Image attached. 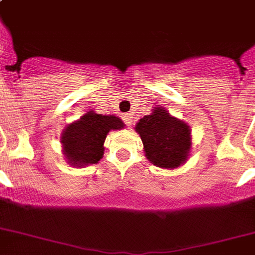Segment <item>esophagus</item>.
I'll return each mask as SVG.
<instances>
[{"label":"esophagus","mask_w":255,"mask_h":255,"mask_svg":"<svg viewBox=\"0 0 255 255\" xmlns=\"http://www.w3.org/2000/svg\"><path fill=\"white\" fill-rule=\"evenodd\" d=\"M123 120H124V123L127 124V126H132V115L131 113H124L123 115Z\"/></svg>","instance_id":"34e87169"}]
</instances>
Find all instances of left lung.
Masks as SVG:
<instances>
[{
  "label": "left lung",
  "mask_w": 255,
  "mask_h": 255,
  "mask_svg": "<svg viewBox=\"0 0 255 255\" xmlns=\"http://www.w3.org/2000/svg\"><path fill=\"white\" fill-rule=\"evenodd\" d=\"M135 131L142 139L146 158L156 167L171 170L188 161L192 148L190 127L165 108L155 107L136 123Z\"/></svg>",
  "instance_id": "obj_1"
}]
</instances>
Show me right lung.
<instances>
[{"label": "right lung", "instance_id": "add662e5", "mask_svg": "<svg viewBox=\"0 0 255 255\" xmlns=\"http://www.w3.org/2000/svg\"><path fill=\"white\" fill-rule=\"evenodd\" d=\"M124 123L115 115L86 112L77 122L67 124L60 135L66 162L74 167L99 163L104 155V142L109 131L124 128Z\"/></svg>", "mask_w": 255, "mask_h": 255}]
</instances>
